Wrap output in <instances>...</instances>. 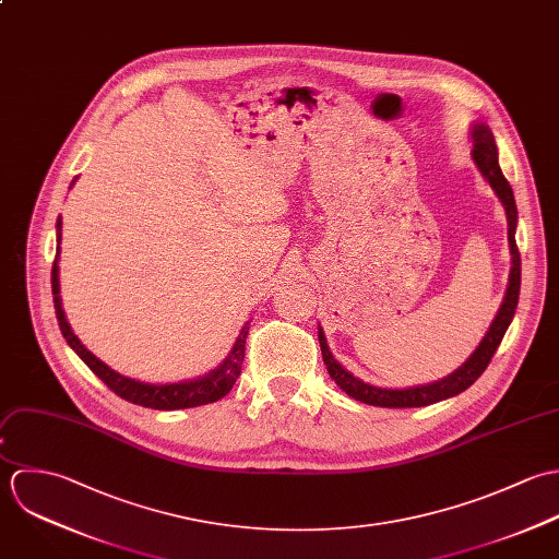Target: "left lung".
Wrapping results in <instances>:
<instances>
[{"label": "left lung", "mask_w": 559, "mask_h": 559, "mask_svg": "<svg viewBox=\"0 0 559 559\" xmlns=\"http://www.w3.org/2000/svg\"><path fill=\"white\" fill-rule=\"evenodd\" d=\"M473 140H475L473 159H475L479 173L486 177V181L495 190V194L501 199V203L506 207V216H508V241H510V250H512V272H510V285L506 292V300H503L490 331L486 333L479 347L471 354V358L460 369H455L451 376H447L439 382L413 386V389H380V386H371V384H365L362 380L354 378L333 358L326 336L320 329V347H322L326 369L336 384L356 402H362L369 406H380V408H419V406H430V404H437L441 400L466 391L486 371L488 362L492 360L501 338L506 335V331L514 318V311L519 305V292H521V252H519V246L514 239L516 203H514L512 188L499 168L497 144H495L492 131L486 124H477L473 129Z\"/></svg>", "instance_id": "left-lung-1"}]
</instances>
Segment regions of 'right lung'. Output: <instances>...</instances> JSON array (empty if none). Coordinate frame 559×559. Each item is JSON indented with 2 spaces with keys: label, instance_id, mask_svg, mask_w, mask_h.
<instances>
[{
  "label": "right lung",
  "instance_id": "1",
  "mask_svg": "<svg viewBox=\"0 0 559 559\" xmlns=\"http://www.w3.org/2000/svg\"><path fill=\"white\" fill-rule=\"evenodd\" d=\"M75 181V179H73ZM58 243H60V228L62 223L58 218ZM60 250V248H58ZM51 292H53V307H56V318L60 324V331L67 338V343L78 352V356L91 367V371L95 376H99L108 389L114 391L118 397L144 406V408H155V411H179V408H194V406H205V404H214L218 400H223L224 395L233 389L235 380L241 373V362H243V349H246V336H248V326L241 329V333L237 336L230 354L226 356L223 365L218 369H214L212 373H207L205 378L199 380H190V382H175V384H144L131 378H124L120 373L112 371L106 362H102L95 354H91L82 341L73 335L64 311H62V302H60V281H58V252H56V261L51 267Z\"/></svg>",
  "mask_w": 559,
  "mask_h": 559
}]
</instances>
